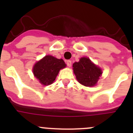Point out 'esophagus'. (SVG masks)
Returning a JSON list of instances; mask_svg holds the SVG:
<instances>
[{
    "label": "esophagus",
    "instance_id": "1",
    "mask_svg": "<svg viewBox=\"0 0 133 133\" xmlns=\"http://www.w3.org/2000/svg\"><path fill=\"white\" fill-rule=\"evenodd\" d=\"M71 64H72V63H71V61H70V60H68L67 61H66V64H67L68 66H71Z\"/></svg>",
    "mask_w": 133,
    "mask_h": 133
}]
</instances>
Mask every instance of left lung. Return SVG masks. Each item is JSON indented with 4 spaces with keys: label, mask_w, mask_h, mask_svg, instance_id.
<instances>
[{
    "label": "left lung",
    "mask_w": 133,
    "mask_h": 133,
    "mask_svg": "<svg viewBox=\"0 0 133 133\" xmlns=\"http://www.w3.org/2000/svg\"><path fill=\"white\" fill-rule=\"evenodd\" d=\"M72 66L77 79L86 87L95 86L102 74L101 69L86 57L81 58L78 62H75Z\"/></svg>",
    "instance_id": "8db88e82"
}]
</instances>
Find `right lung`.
<instances>
[{
  "label": "right lung",
  "instance_id": "1",
  "mask_svg": "<svg viewBox=\"0 0 133 133\" xmlns=\"http://www.w3.org/2000/svg\"><path fill=\"white\" fill-rule=\"evenodd\" d=\"M65 66L66 64L63 59L47 55L35 64L33 73L41 84L49 85L53 83L59 70Z\"/></svg>",
  "mask_w": 133,
  "mask_h": 133
}]
</instances>
